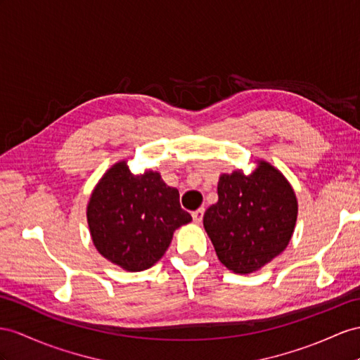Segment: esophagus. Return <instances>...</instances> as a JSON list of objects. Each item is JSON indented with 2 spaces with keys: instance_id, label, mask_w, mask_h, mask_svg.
Masks as SVG:
<instances>
[{
  "instance_id": "1",
  "label": "esophagus",
  "mask_w": 360,
  "mask_h": 360,
  "mask_svg": "<svg viewBox=\"0 0 360 360\" xmlns=\"http://www.w3.org/2000/svg\"><path fill=\"white\" fill-rule=\"evenodd\" d=\"M204 213H205L204 208H199V210H196V211H193V213H191L193 220H195L196 224H200V222H202V217H204Z\"/></svg>"
}]
</instances>
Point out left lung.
<instances>
[{
  "mask_svg": "<svg viewBox=\"0 0 360 360\" xmlns=\"http://www.w3.org/2000/svg\"><path fill=\"white\" fill-rule=\"evenodd\" d=\"M219 200L204 214V228L222 264L236 274H251L289 245L298 202L280 170L257 161L251 174H220Z\"/></svg>",
  "mask_w": 360,
  "mask_h": 360,
  "instance_id": "left-lung-1",
  "label": "left lung"
}]
</instances>
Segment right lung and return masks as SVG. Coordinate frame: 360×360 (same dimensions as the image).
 Returning <instances> with one entry per match:
<instances>
[{"label": "right lung", "mask_w": 360, "mask_h": 360, "mask_svg": "<svg viewBox=\"0 0 360 360\" xmlns=\"http://www.w3.org/2000/svg\"><path fill=\"white\" fill-rule=\"evenodd\" d=\"M86 217L96 250L129 272L152 268L167 251L173 233L191 222L176 188L169 187L158 172L134 174L126 161L101 176Z\"/></svg>", "instance_id": "obj_1"}]
</instances>
